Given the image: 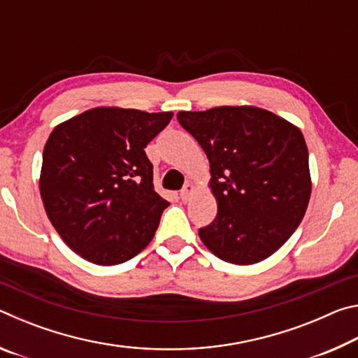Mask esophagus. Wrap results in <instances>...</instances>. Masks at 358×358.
I'll use <instances>...</instances> for the list:
<instances>
[{
  "mask_svg": "<svg viewBox=\"0 0 358 358\" xmlns=\"http://www.w3.org/2000/svg\"><path fill=\"white\" fill-rule=\"evenodd\" d=\"M192 192H194V186L187 183V185H185L183 189H181L180 199H181V201H183V202H187V201H189V197L192 196Z\"/></svg>",
  "mask_w": 358,
  "mask_h": 358,
  "instance_id": "1",
  "label": "esophagus"
}]
</instances>
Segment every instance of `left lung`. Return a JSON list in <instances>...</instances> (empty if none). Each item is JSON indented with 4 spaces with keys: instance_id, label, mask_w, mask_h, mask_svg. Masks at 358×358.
<instances>
[{
    "instance_id": "left-lung-1",
    "label": "left lung",
    "mask_w": 358,
    "mask_h": 358,
    "mask_svg": "<svg viewBox=\"0 0 358 358\" xmlns=\"http://www.w3.org/2000/svg\"><path fill=\"white\" fill-rule=\"evenodd\" d=\"M177 118L210 161L217 215L199 229L203 245L237 265L270 257L295 232L310 202L301 131L252 106L178 112Z\"/></svg>"
}]
</instances>
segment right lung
I'll list each match as a JSON object with an SVG mask.
<instances>
[{
    "instance_id": "right-lung-1",
    "label": "right lung",
    "mask_w": 358,
    "mask_h": 358,
    "mask_svg": "<svg viewBox=\"0 0 358 358\" xmlns=\"http://www.w3.org/2000/svg\"><path fill=\"white\" fill-rule=\"evenodd\" d=\"M172 112L96 107L52 131L39 180L47 216L78 256L117 265L155 237L169 202L155 191L145 147Z\"/></svg>"
}]
</instances>
